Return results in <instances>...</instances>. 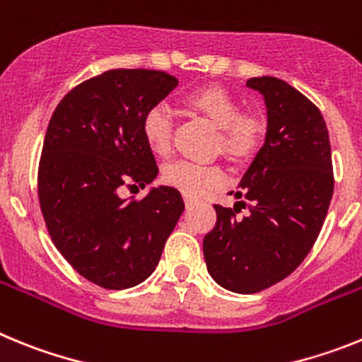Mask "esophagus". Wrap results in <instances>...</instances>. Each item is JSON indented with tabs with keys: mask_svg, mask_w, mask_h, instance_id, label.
<instances>
[{
	"mask_svg": "<svg viewBox=\"0 0 362 362\" xmlns=\"http://www.w3.org/2000/svg\"><path fill=\"white\" fill-rule=\"evenodd\" d=\"M185 203H187V206H192V204L196 203V199H194V197H190V196H185Z\"/></svg>",
	"mask_w": 362,
	"mask_h": 362,
	"instance_id": "34e87169",
	"label": "esophagus"
}]
</instances>
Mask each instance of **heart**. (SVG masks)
Segmentation results:
<instances>
[{"label": "heart", "instance_id": "b5f03b06", "mask_svg": "<svg viewBox=\"0 0 362 362\" xmlns=\"http://www.w3.org/2000/svg\"><path fill=\"white\" fill-rule=\"evenodd\" d=\"M185 105L199 112L219 127V146L233 159L248 158L259 146L264 134V121L254 110H241V103L226 88L217 85L201 86L185 95ZM146 145L158 156H168L172 150L174 117L170 108L159 103L145 112L141 123ZM163 181L179 188L185 196L197 197L225 181V170L219 165L196 161H175L163 170Z\"/></svg>", "mask_w": 362, "mask_h": 362}]
</instances>
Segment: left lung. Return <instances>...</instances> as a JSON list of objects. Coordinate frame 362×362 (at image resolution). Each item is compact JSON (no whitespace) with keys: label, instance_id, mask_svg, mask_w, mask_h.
Wrapping results in <instances>:
<instances>
[{"label":"left lung","instance_id":"left-lung-1","mask_svg":"<svg viewBox=\"0 0 362 362\" xmlns=\"http://www.w3.org/2000/svg\"><path fill=\"white\" fill-rule=\"evenodd\" d=\"M246 86L267 105L264 145L233 192L250 201V212L239 217L238 206L216 204L217 223L203 241L209 274L235 293L261 292L303 263L334 194L330 137L319 108L272 76Z\"/></svg>","mask_w":362,"mask_h":362}]
</instances>
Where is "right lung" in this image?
Segmentation results:
<instances>
[{"mask_svg": "<svg viewBox=\"0 0 362 362\" xmlns=\"http://www.w3.org/2000/svg\"><path fill=\"white\" fill-rule=\"evenodd\" d=\"M175 86L161 70H108L72 88L45 134L37 194L50 238L74 270L107 290L150 277L185 210L165 185L141 201L119 196L158 177L141 123Z\"/></svg>", "mask_w": 362, "mask_h": 362, "instance_id": "add662e5", "label": "right lung"}]
</instances>
